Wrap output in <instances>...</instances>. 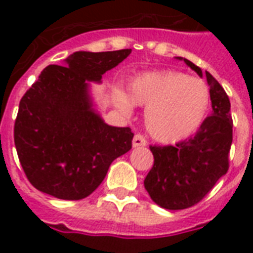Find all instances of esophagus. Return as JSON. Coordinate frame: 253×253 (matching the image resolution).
<instances>
[{"label":"esophagus","mask_w":253,"mask_h":253,"mask_svg":"<svg viewBox=\"0 0 253 253\" xmlns=\"http://www.w3.org/2000/svg\"><path fill=\"white\" fill-rule=\"evenodd\" d=\"M148 145V141L146 138L143 137L142 134H137L134 139H132V146L134 148H141V146H146Z\"/></svg>","instance_id":"1"}]
</instances>
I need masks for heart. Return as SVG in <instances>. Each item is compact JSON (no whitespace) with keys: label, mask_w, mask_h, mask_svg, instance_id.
<instances>
[{"label":"heart","mask_w":253,"mask_h":253,"mask_svg":"<svg viewBox=\"0 0 253 253\" xmlns=\"http://www.w3.org/2000/svg\"><path fill=\"white\" fill-rule=\"evenodd\" d=\"M130 97L119 89L115 99L125 112L132 103L148 107L145 123L152 137L160 142L175 143L194 135L206 119L211 94L199 78L180 72L146 73L128 85Z\"/></svg>","instance_id":"obj_1"}]
</instances>
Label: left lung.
Segmentation results:
<instances>
[{"mask_svg": "<svg viewBox=\"0 0 253 253\" xmlns=\"http://www.w3.org/2000/svg\"><path fill=\"white\" fill-rule=\"evenodd\" d=\"M184 62L202 77L201 67L186 58ZM206 78L212 115L207 116L194 137L175 146H150L154 163L143 184L154 203L168 210H183L199 203L229 169L233 141L230 101L209 72Z\"/></svg>", "mask_w": 253, "mask_h": 253, "instance_id": "left-lung-1", "label": "left lung"}]
</instances>
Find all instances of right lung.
<instances>
[{
  "label": "right lung",
  "instance_id": "right-lung-1",
  "mask_svg": "<svg viewBox=\"0 0 253 253\" xmlns=\"http://www.w3.org/2000/svg\"><path fill=\"white\" fill-rule=\"evenodd\" d=\"M131 50L77 51L50 65L20 100L14 145L36 190L65 201L90 195L111 163L131 149L130 127H112L92 108L88 81L100 83Z\"/></svg>",
  "mask_w": 253,
  "mask_h": 253
}]
</instances>
